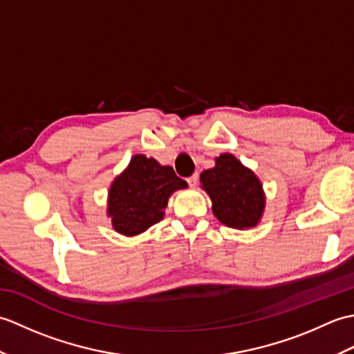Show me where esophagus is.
I'll return each instance as SVG.
<instances>
[{
  "label": "esophagus",
  "mask_w": 354,
  "mask_h": 354,
  "mask_svg": "<svg viewBox=\"0 0 354 354\" xmlns=\"http://www.w3.org/2000/svg\"><path fill=\"white\" fill-rule=\"evenodd\" d=\"M198 179H199L198 173H194V175H192L189 179H187V183H189V185H190V187H196V184H198Z\"/></svg>",
  "instance_id": "1"
}]
</instances>
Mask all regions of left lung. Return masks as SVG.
<instances>
[{
  "label": "left lung",
  "instance_id": "1",
  "mask_svg": "<svg viewBox=\"0 0 354 354\" xmlns=\"http://www.w3.org/2000/svg\"><path fill=\"white\" fill-rule=\"evenodd\" d=\"M201 184L213 202V214L231 228H252L265 212V192L255 173L234 155L222 153L213 169L201 173Z\"/></svg>",
  "mask_w": 354,
  "mask_h": 354
}]
</instances>
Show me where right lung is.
Returning <instances> with one entry per match:
<instances>
[{"instance_id":"right-lung-1","label":"right lung","mask_w":354,"mask_h":354,"mask_svg":"<svg viewBox=\"0 0 354 354\" xmlns=\"http://www.w3.org/2000/svg\"><path fill=\"white\" fill-rule=\"evenodd\" d=\"M187 185L170 165H161L146 155L132 156L109 189L108 216L112 227L123 236L141 234L162 219L171 193Z\"/></svg>"}]
</instances>
